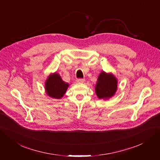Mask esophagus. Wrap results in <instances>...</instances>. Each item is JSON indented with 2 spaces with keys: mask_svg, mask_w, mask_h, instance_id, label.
<instances>
[{
  "mask_svg": "<svg viewBox=\"0 0 160 160\" xmlns=\"http://www.w3.org/2000/svg\"><path fill=\"white\" fill-rule=\"evenodd\" d=\"M77 83H83L85 82V79H77Z\"/></svg>",
  "mask_w": 160,
  "mask_h": 160,
  "instance_id": "esophagus-1",
  "label": "esophagus"
}]
</instances>
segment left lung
<instances>
[{
  "label": "left lung",
  "mask_w": 160,
  "mask_h": 160,
  "mask_svg": "<svg viewBox=\"0 0 160 160\" xmlns=\"http://www.w3.org/2000/svg\"><path fill=\"white\" fill-rule=\"evenodd\" d=\"M118 81L112 72L101 71L95 87V93L99 99L108 100L118 90Z\"/></svg>",
  "instance_id": "obj_1"
}]
</instances>
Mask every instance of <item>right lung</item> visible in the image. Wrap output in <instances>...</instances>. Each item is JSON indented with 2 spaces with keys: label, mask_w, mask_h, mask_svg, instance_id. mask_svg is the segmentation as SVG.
I'll return each mask as SVG.
<instances>
[{
  "label": "right lung",
  "mask_w": 160,
  "mask_h": 160,
  "mask_svg": "<svg viewBox=\"0 0 160 160\" xmlns=\"http://www.w3.org/2000/svg\"><path fill=\"white\" fill-rule=\"evenodd\" d=\"M69 84L63 81L57 72L51 73L45 82L46 94L52 99L62 98L69 88Z\"/></svg>",
  "instance_id": "right-lung-1"
}]
</instances>
